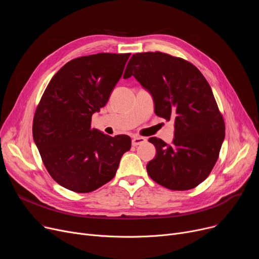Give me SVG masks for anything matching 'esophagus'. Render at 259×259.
Instances as JSON below:
<instances>
[{
    "instance_id": "obj_1",
    "label": "esophagus",
    "mask_w": 259,
    "mask_h": 259,
    "mask_svg": "<svg viewBox=\"0 0 259 259\" xmlns=\"http://www.w3.org/2000/svg\"><path fill=\"white\" fill-rule=\"evenodd\" d=\"M146 138H143V137H134L132 139V145L133 146H139L141 144H144L146 143Z\"/></svg>"
}]
</instances>
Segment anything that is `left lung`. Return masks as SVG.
<instances>
[{"label": "left lung", "instance_id": "8db88e82", "mask_svg": "<svg viewBox=\"0 0 259 259\" xmlns=\"http://www.w3.org/2000/svg\"><path fill=\"white\" fill-rule=\"evenodd\" d=\"M130 76L151 93L155 114L174 120L170 145L149 139L156 148L149 176L175 191L195 188L211 173L225 140V121L207 79L190 62L159 51L133 54L124 73Z\"/></svg>", "mask_w": 259, "mask_h": 259}]
</instances>
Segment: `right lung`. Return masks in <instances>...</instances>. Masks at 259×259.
<instances>
[{
    "label": "right lung",
    "instance_id": "right-lung-1",
    "mask_svg": "<svg viewBox=\"0 0 259 259\" xmlns=\"http://www.w3.org/2000/svg\"><path fill=\"white\" fill-rule=\"evenodd\" d=\"M130 53H98L65 64L53 75L33 117L32 135L44 166L62 187L88 193L110 182L131 139L91 128L119 80Z\"/></svg>",
    "mask_w": 259,
    "mask_h": 259
}]
</instances>
